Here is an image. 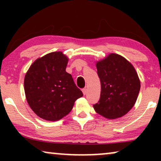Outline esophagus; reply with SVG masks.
Segmentation results:
<instances>
[{"instance_id":"obj_1","label":"esophagus","mask_w":161,"mask_h":161,"mask_svg":"<svg viewBox=\"0 0 161 161\" xmlns=\"http://www.w3.org/2000/svg\"><path fill=\"white\" fill-rule=\"evenodd\" d=\"M82 92H83V94H84V95H86V94H87V89H86V88H84V89H82Z\"/></svg>"}]
</instances>
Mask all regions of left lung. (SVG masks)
Returning <instances> with one entry per match:
<instances>
[{"mask_svg":"<svg viewBox=\"0 0 161 161\" xmlns=\"http://www.w3.org/2000/svg\"><path fill=\"white\" fill-rule=\"evenodd\" d=\"M101 83L100 98L94 108L109 119L122 117L137 100L141 83L133 64L124 57L110 53L96 62Z\"/></svg>","mask_w":161,"mask_h":161,"instance_id":"obj_1","label":"left lung"}]
</instances>
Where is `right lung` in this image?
<instances>
[{
	"mask_svg": "<svg viewBox=\"0 0 161 161\" xmlns=\"http://www.w3.org/2000/svg\"><path fill=\"white\" fill-rule=\"evenodd\" d=\"M69 58L63 52H52L38 58L24 79L26 100L32 111L43 119L55 122L71 111L82 92L66 72Z\"/></svg>",
	"mask_w": 161,
	"mask_h": 161,
	"instance_id": "obj_1",
	"label": "right lung"
}]
</instances>
